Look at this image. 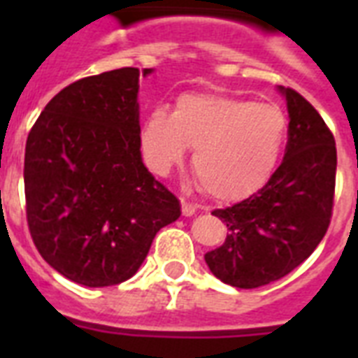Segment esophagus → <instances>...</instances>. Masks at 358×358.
<instances>
[{"label": "esophagus", "mask_w": 358, "mask_h": 358, "mask_svg": "<svg viewBox=\"0 0 358 358\" xmlns=\"http://www.w3.org/2000/svg\"><path fill=\"white\" fill-rule=\"evenodd\" d=\"M196 212V204L187 201H182V213H184L185 217H191V215H195Z\"/></svg>", "instance_id": "obj_1"}]
</instances>
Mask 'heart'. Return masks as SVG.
<instances>
[{
  "instance_id": "b5f03b06",
  "label": "heart",
  "mask_w": 358,
  "mask_h": 358,
  "mask_svg": "<svg viewBox=\"0 0 358 358\" xmlns=\"http://www.w3.org/2000/svg\"><path fill=\"white\" fill-rule=\"evenodd\" d=\"M288 137V119L271 103L215 92L180 96L173 113L154 108L141 128L146 165L167 174L193 150V171L217 199H239L266 184Z\"/></svg>"
}]
</instances>
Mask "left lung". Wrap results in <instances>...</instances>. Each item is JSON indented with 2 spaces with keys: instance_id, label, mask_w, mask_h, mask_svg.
I'll list each match as a JSON object with an SVG mask.
<instances>
[{
  "instance_id": "obj_1",
  "label": "left lung",
  "mask_w": 358,
  "mask_h": 358,
  "mask_svg": "<svg viewBox=\"0 0 358 358\" xmlns=\"http://www.w3.org/2000/svg\"><path fill=\"white\" fill-rule=\"evenodd\" d=\"M280 92L289 113L282 163L249 199L212 212L229 234L204 258L219 280L236 288H260L286 277L314 252L333 217V134L299 92L289 87Z\"/></svg>"
}]
</instances>
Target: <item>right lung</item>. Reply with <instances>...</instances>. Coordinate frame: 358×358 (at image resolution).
Wrapping results in <instances>:
<instances>
[{"label":"right lung","mask_w":358,"mask_h":358,"mask_svg":"<svg viewBox=\"0 0 358 358\" xmlns=\"http://www.w3.org/2000/svg\"><path fill=\"white\" fill-rule=\"evenodd\" d=\"M137 92L131 66L74 81L48 102L25 143L33 243L55 271L89 288L134 277L157 230L182 215L141 159Z\"/></svg>","instance_id":"1"}]
</instances>
